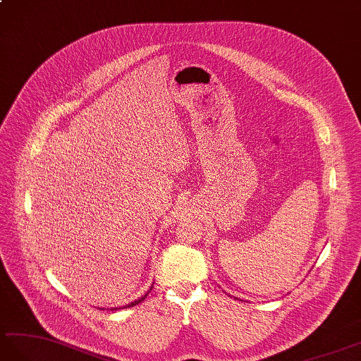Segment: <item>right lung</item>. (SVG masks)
<instances>
[{
  "label": "right lung",
  "instance_id": "right-lung-1",
  "mask_svg": "<svg viewBox=\"0 0 361 361\" xmlns=\"http://www.w3.org/2000/svg\"><path fill=\"white\" fill-rule=\"evenodd\" d=\"M147 297V294L144 295V297H140V298H137V300H135V302H131V303H128V305H126L124 307H131V306H136L137 303H140V302H144V298ZM114 310H118V307H114Z\"/></svg>",
  "mask_w": 361,
  "mask_h": 361
}]
</instances>
